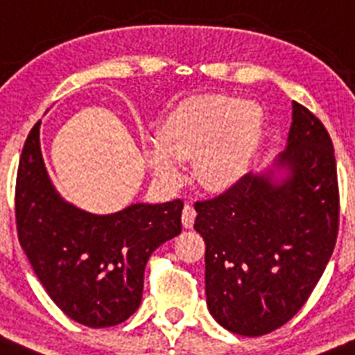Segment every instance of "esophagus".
<instances>
[{
  "mask_svg": "<svg viewBox=\"0 0 355 355\" xmlns=\"http://www.w3.org/2000/svg\"><path fill=\"white\" fill-rule=\"evenodd\" d=\"M195 216H196V211L193 207V204H186L184 205V211H182V225L186 229H191L193 223H195Z\"/></svg>",
  "mask_w": 355,
  "mask_h": 355,
  "instance_id": "esophagus-1",
  "label": "esophagus"
}]
</instances>
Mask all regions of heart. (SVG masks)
Segmentation results:
<instances>
[{
  "mask_svg": "<svg viewBox=\"0 0 355 355\" xmlns=\"http://www.w3.org/2000/svg\"><path fill=\"white\" fill-rule=\"evenodd\" d=\"M263 132L260 106L227 95H200L180 103L164 119L159 142L146 159L164 182H177L180 162H195L211 191H227L249 175Z\"/></svg>",
  "mask_w": 355,
  "mask_h": 355,
  "instance_id": "obj_1",
  "label": "heart"
}]
</instances>
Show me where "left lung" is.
Segmentation results:
<instances>
[{
    "mask_svg": "<svg viewBox=\"0 0 355 355\" xmlns=\"http://www.w3.org/2000/svg\"><path fill=\"white\" fill-rule=\"evenodd\" d=\"M272 171L195 202L205 242L207 309L234 334H269L300 312L329 263L339 229L334 146L323 122L293 104L287 150Z\"/></svg>",
    "mask_w": 355,
    "mask_h": 355,
    "instance_id": "8db88e82",
    "label": "left lung"
}]
</instances>
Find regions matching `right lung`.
I'll list each match as a JSON object with an SVG mask.
<instances>
[{
  "label": "right lung",
  "mask_w": 355,
  "mask_h": 355,
  "mask_svg": "<svg viewBox=\"0 0 355 355\" xmlns=\"http://www.w3.org/2000/svg\"><path fill=\"white\" fill-rule=\"evenodd\" d=\"M35 122L16 178L19 243L52 302L77 323L104 329L139 309L148 258L182 231L184 202L92 214L67 204L44 169Z\"/></svg>",
  "instance_id": "obj_1"
}]
</instances>
